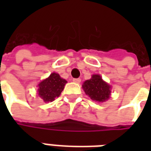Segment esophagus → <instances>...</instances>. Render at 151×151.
<instances>
[{
    "label": "esophagus",
    "instance_id": "esophagus-1",
    "mask_svg": "<svg viewBox=\"0 0 151 151\" xmlns=\"http://www.w3.org/2000/svg\"><path fill=\"white\" fill-rule=\"evenodd\" d=\"M73 82H75V83H80V82H81V79L80 78H73Z\"/></svg>",
    "mask_w": 151,
    "mask_h": 151
}]
</instances>
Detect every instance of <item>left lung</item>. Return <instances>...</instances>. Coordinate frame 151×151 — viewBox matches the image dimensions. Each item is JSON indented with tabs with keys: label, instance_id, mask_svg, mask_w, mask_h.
I'll use <instances>...</instances> for the list:
<instances>
[{
	"label": "left lung",
	"instance_id": "obj_1",
	"mask_svg": "<svg viewBox=\"0 0 151 151\" xmlns=\"http://www.w3.org/2000/svg\"><path fill=\"white\" fill-rule=\"evenodd\" d=\"M82 88L86 95L96 102H104L110 98L111 86L104 82L99 74H93L91 78L85 81Z\"/></svg>",
	"mask_w": 151,
	"mask_h": 151
}]
</instances>
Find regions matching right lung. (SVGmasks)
<instances>
[{"instance_id": "1", "label": "right lung", "mask_w": 151, "mask_h": 151, "mask_svg": "<svg viewBox=\"0 0 151 151\" xmlns=\"http://www.w3.org/2000/svg\"><path fill=\"white\" fill-rule=\"evenodd\" d=\"M66 83L65 79L60 78L58 73H52L38 85V94L44 102H52L59 97Z\"/></svg>"}]
</instances>
